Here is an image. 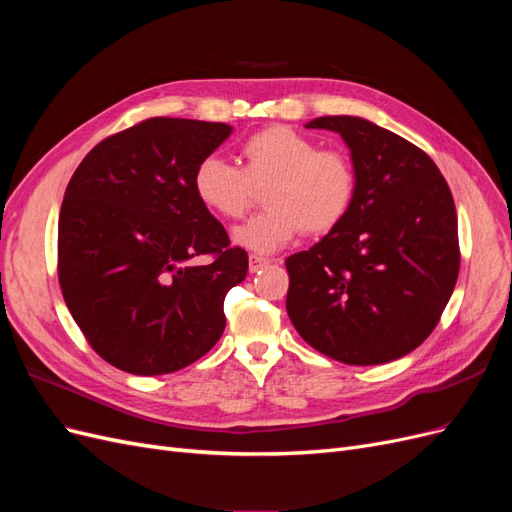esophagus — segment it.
<instances>
[{"label": "esophagus", "mask_w": 512, "mask_h": 512, "mask_svg": "<svg viewBox=\"0 0 512 512\" xmlns=\"http://www.w3.org/2000/svg\"><path fill=\"white\" fill-rule=\"evenodd\" d=\"M267 265H269L267 258H262V256H250V273H256V271H260V269H265Z\"/></svg>", "instance_id": "34e87169"}]
</instances>
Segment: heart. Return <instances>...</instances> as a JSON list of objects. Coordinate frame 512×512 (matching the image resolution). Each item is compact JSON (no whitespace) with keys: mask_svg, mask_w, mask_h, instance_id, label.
Returning <instances> with one entry per match:
<instances>
[{"mask_svg":"<svg viewBox=\"0 0 512 512\" xmlns=\"http://www.w3.org/2000/svg\"><path fill=\"white\" fill-rule=\"evenodd\" d=\"M241 168L205 158L194 170V192L209 211L239 220L265 190L267 209L232 232V241L256 254L282 250L305 230L322 235L346 218L356 190L352 160L320 149L305 134L269 126L239 147Z\"/></svg>","mask_w":512,"mask_h":512,"instance_id":"b5f03b06","label":"heart"}]
</instances>
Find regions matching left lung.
<instances>
[{
    "instance_id": "8db88e82",
    "label": "left lung",
    "mask_w": 512,
    "mask_h": 512,
    "mask_svg": "<svg viewBox=\"0 0 512 512\" xmlns=\"http://www.w3.org/2000/svg\"><path fill=\"white\" fill-rule=\"evenodd\" d=\"M305 128L344 138L356 190L346 218L286 260V312L309 346L339 363L395 361L436 329L457 284L453 194L423 149L363 117Z\"/></svg>"
}]
</instances>
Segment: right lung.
Wrapping results in <instances>:
<instances>
[{"label":"right lung","mask_w":512,"mask_h":512,"mask_svg":"<svg viewBox=\"0 0 512 512\" xmlns=\"http://www.w3.org/2000/svg\"><path fill=\"white\" fill-rule=\"evenodd\" d=\"M232 128L153 117L104 138L74 170L59 211L57 273L74 322L106 363L162 376L224 333L226 292L247 254L194 192V170ZM214 256L190 266L196 255Z\"/></svg>","instance_id":"1"}]
</instances>
